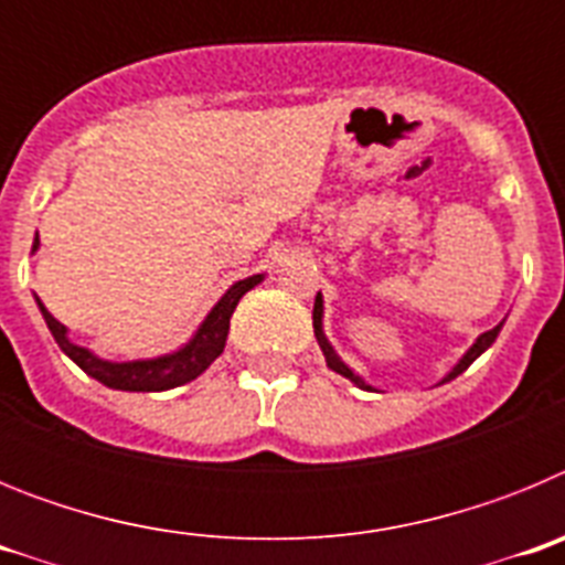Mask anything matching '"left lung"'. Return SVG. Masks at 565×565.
<instances>
[{
	"label": "left lung",
	"instance_id": "obj_1",
	"mask_svg": "<svg viewBox=\"0 0 565 565\" xmlns=\"http://www.w3.org/2000/svg\"><path fill=\"white\" fill-rule=\"evenodd\" d=\"M498 331H501V326H495V328H492V331L481 333V337H478V342L472 344V348H469V351H467V356H463L461 362H458L456 367H452V371H450V376L444 379V382H450V379H456L458 373H463V371H467L469 364L476 362V359L481 356L483 351H487L489 344L495 342ZM313 333H317V342H319V348H322V353H326V362H328V367H331V371H337V373H342V376H348V379H351V382H356L359 387H364V391H367V384H364L362 379H359L356 373H353L351 367H348V364H344L342 359L337 356V353H333V348H331V344H328L326 333H322V299H319V294H317V302H313Z\"/></svg>",
	"mask_w": 565,
	"mask_h": 565
}]
</instances>
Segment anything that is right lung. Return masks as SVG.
I'll use <instances>...</instances> for the list:
<instances>
[{
  "label": "right lung",
  "instance_id": "1",
  "mask_svg": "<svg viewBox=\"0 0 565 565\" xmlns=\"http://www.w3.org/2000/svg\"><path fill=\"white\" fill-rule=\"evenodd\" d=\"M39 246V237L33 239V248ZM259 274L248 279H239L234 282L232 288L226 291V297L212 308V313L206 317V322L201 326V331L194 333L192 342L186 348H181L172 356H161V359H147V362H104V359H96L89 351L78 348L67 339V328L58 322L47 308L39 302L44 313V322H47L50 333L58 342L64 353H67L73 362L82 367L87 376L98 379L107 387H115V391H135V393H158V391H172V387H181V384L192 382V379L201 376L206 371L209 364L214 359L221 356L223 348H226V337H228V319H232L234 308H237L239 297L254 288L259 282Z\"/></svg>",
  "mask_w": 565,
  "mask_h": 565
}]
</instances>
